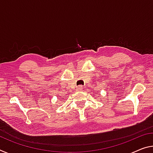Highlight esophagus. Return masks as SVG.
Masks as SVG:
<instances>
[{"instance_id":"34e87169","label":"esophagus","mask_w":153,"mask_h":153,"mask_svg":"<svg viewBox=\"0 0 153 153\" xmlns=\"http://www.w3.org/2000/svg\"><path fill=\"white\" fill-rule=\"evenodd\" d=\"M82 89H83V87H82V86H78L77 87V90L79 91H81Z\"/></svg>"}]
</instances>
